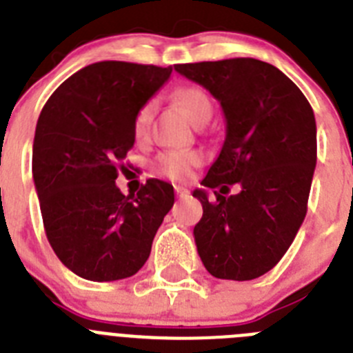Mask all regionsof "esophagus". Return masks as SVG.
I'll use <instances>...</instances> for the list:
<instances>
[{"label": "esophagus", "mask_w": 353, "mask_h": 353, "mask_svg": "<svg viewBox=\"0 0 353 353\" xmlns=\"http://www.w3.org/2000/svg\"><path fill=\"white\" fill-rule=\"evenodd\" d=\"M174 192H176V196H180V198H183V196H189V189L183 185L174 187Z\"/></svg>", "instance_id": "esophagus-1"}]
</instances>
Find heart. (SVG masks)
Returning <instances> with one entry per match:
<instances>
[{
    "mask_svg": "<svg viewBox=\"0 0 353 353\" xmlns=\"http://www.w3.org/2000/svg\"><path fill=\"white\" fill-rule=\"evenodd\" d=\"M174 99L192 121L199 120L203 114H212L210 99L203 90L194 88V86L180 88L174 93ZM152 114H154V102H146L138 109V113L134 117V136L138 139L145 138L148 134ZM201 162H203V155L196 150H166L155 157L154 170L166 179L174 180V182H183L191 176L192 171Z\"/></svg>",
    "mask_w": 353,
    "mask_h": 353,
    "instance_id": "obj_1",
    "label": "heart"
}]
</instances>
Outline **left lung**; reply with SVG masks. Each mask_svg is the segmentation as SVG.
Returning a JSON list of instances; mask_svg holds the SVG:
<instances>
[{
	"instance_id": "obj_1",
	"label": "left lung",
	"mask_w": 353,
	"mask_h": 353,
	"mask_svg": "<svg viewBox=\"0 0 353 353\" xmlns=\"http://www.w3.org/2000/svg\"><path fill=\"white\" fill-rule=\"evenodd\" d=\"M223 108L226 136L201 185L194 242L214 277L251 281L277 265L307 212L316 166V121L310 102L279 68L254 58L174 65ZM228 183L227 186L223 183Z\"/></svg>"
}]
</instances>
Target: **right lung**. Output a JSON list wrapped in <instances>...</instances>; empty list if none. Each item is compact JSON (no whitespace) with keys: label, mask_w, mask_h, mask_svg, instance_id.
Listing matches in <instances>:
<instances>
[{"label":"right lung","mask_w":353,"mask_h":353,"mask_svg":"<svg viewBox=\"0 0 353 353\" xmlns=\"http://www.w3.org/2000/svg\"><path fill=\"white\" fill-rule=\"evenodd\" d=\"M173 67L99 61L58 86L43 105L33 141V180L49 244L88 281L134 276L148 260L173 185L146 180L138 196L114 183L134 146V117Z\"/></svg>","instance_id":"right-lung-1"}]
</instances>
